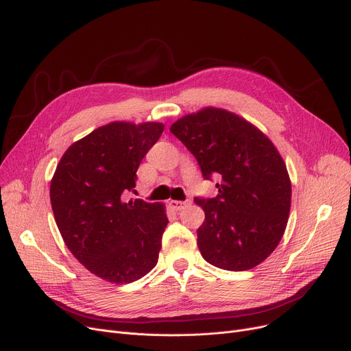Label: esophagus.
Instances as JSON below:
<instances>
[{"instance_id":"1","label":"esophagus","mask_w":351,"mask_h":351,"mask_svg":"<svg viewBox=\"0 0 351 351\" xmlns=\"http://www.w3.org/2000/svg\"><path fill=\"white\" fill-rule=\"evenodd\" d=\"M188 205H189V202H180V200H171V202H169V206H171L173 210H176V212H179V210H182V209H185Z\"/></svg>"}]
</instances>
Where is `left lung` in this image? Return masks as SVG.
I'll return each instance as SVG.
<instances>
[{
    "label": "left lung",
    "mask_w": 351,
    "mask_h": 351,
    "mask_svg": "<svg viewBox=\"0 0 351 351\" xmlns=\"http://www.w3.org/2000/svg\"><path fill=\"white\" fill-rule=\"evenodd\" d=\"M171 132L196 158L205 179L220 176L216 197H195L205 212L197 229L204 259L232 271L265 262L282 241L291 205V182L278 147L252 122L215 106L183 115Z\"/></svg>",
    "instance_id": "1"
}]
</instances>
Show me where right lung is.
I'll return each mask as SVG.
<instances>
[{"mask_svg":"<svg viewBox=\"0 0 351 351\" xmlns=\"http://www.w3.org/2000/svg\"><path fill=\"white\" fill-rule=\"evenodd\" d=\"M162 122L115 121L73 142L51 179L55 222L69 252L92 274L115 285L139 280L158 263L168 225L163 204L123 200L162 135Z\"/></svg>","mask_w":351,"mask_h":351,"instance_id":"1","label":"right lung"}]
</instances>
